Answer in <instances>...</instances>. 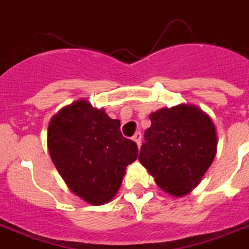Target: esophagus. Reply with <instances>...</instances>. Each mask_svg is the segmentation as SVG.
Segmentation results:
<instances>
[{"instance_id":"esophagus-1","label":"esophagus","mask_w":249,"mask_h":249,"mask_svg":"<svg viewBox=\"0 0 249 249\" xmlns=\"http://www.w3.org/2000/svg\"><path fill=\"white\" fill-rule=\"evenodd\" d=\"M132 140L136 142V145H138V148H139V146H140V144H142V134H140V132H136V134L134 135Z\"/></svg>"}]
</instances>
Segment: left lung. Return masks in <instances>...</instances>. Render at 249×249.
Instances as JSON below:
<instances>
[{"mask_svg":"<svg viewBox=\"0 0 249 249\" xmlns=\"http://www.w3.org/2000/svg\"><path fill=\"white\" fill-rule=\"evenodd\" d=\"M139 161L157 186L182 197L198 186L217 155L213 119L192 104L162 107L149 114Z\"/></svg>","mask_w":249,"mask_h":249,"instance_id":"8db88e82","label":"left lung"}]
</instances>
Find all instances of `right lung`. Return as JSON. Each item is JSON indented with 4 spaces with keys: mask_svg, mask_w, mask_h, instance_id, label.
<instances>
[{
    "mask_svg": "<svg viewBox=\"0 0 249 249\" xmlns=\"http://www.w3.org/2000/svg\"><path fill=\"white\" fill-rule=\"evenodd\" d=\"M119 119L86 98L63 107L52 117L46 144L52 162L69 190L90 205H103L118 194L138 146L123 138Z\"/></svg>",
    "mask_w": 249,
    "mask_h": 249,
    "instance_id": "add662e5",
    "label": "right lung"
}]
</instances>
